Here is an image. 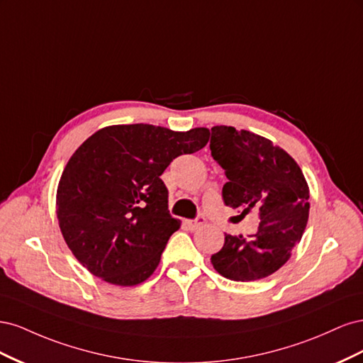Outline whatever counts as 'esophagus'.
Listing matches in <instances>:
<instances>
[{"mask_svg":"<svg viewBox=\"0 0 363 363\" xmlns=\"http://www.w3.org/2000/svg\"><path fill=\"white\" fill-rule=\"evenodd\" d=\"M204 223H206V219H204L203 216H199V218H195V219H188V221H186V224H188V227H189L191 230L200 228Z\"/></svg>","mask_w":363,"mask_h":363,"instance_id":"esophagus-1","label":"esophagus"}]
</instances>
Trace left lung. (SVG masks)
I'll list each match as a JSON object with an SVG mask.
<instances>
[{"mask_svg": "<svg viewBox=\"0 0 363 363\" xmlns=\"http://www.w3.org/2000/svg\"><path fill=\"white\" fill-rule=\"evenodd\" d=\"M212 157L225 172V206L259 212V230L251 239L225 235L224 247L211 257L225 279L252 281L271 276L291 257L309 218V186L296 162L269 139L212 127Z\"/></svg>", "mask_w": 363, "mask_h": 363, "instance_id": "obj_1", "label": "left lung"}]
</instances>
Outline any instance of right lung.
<instances>
[{
	"label": "right lung",
	"instance_id": "add662e5",
	"mask_svg": "<svg viewBox=\"0 0 363 363\" xmlns=\"http://www.w3.org/2000/svg\"><path fill=\"white\" fill-rule=\"evenodd\" d=\"M208 136L203 127L111 125L77 148L56 206L65 242L87 271L118 286H135L155 272L180 228L160 175L175 157L201 150Z\"/></svg>",
	"mask_w": 363,
	"mask_h": 363
}]
</instances>
